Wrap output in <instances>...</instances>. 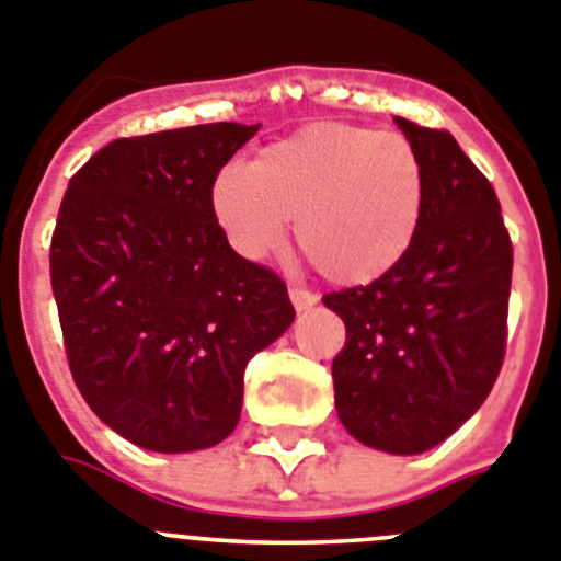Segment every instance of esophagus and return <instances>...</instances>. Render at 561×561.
Wrapping results in <instances>:
<instances>
[{
  "label": "esophagus",
  "mask_w": 561,
  "mask_h": 561,
  "mask_svg": "<svg viewBox=\"0 0 561 561\" xmlns=\"http://www.w3.org/2000/svg\"><path fill=\"white\" fill-rule=\"evenodd\" d=\"M290 301H293V307H296V310L299 312H305V310H310L312 305H316V293H310V290H305V287H290Z\"/></svg>",
  "instance_id": "esophagus-1"
}]
</instances>
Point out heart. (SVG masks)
<instances>
[{"mask_svg": "<svg viewBox=\"0 0 561 561\" xmlns=\"http://www.w3.org/2000/svg\"><path fill=\"white\" fill-rule=\"evenodd\" d=\"M427 179L402 134L312 123L262 148L249 168H224L209 190L211 215L245 260H265L287 234L335 285L391 274L425 218Z\"/></svg>", "mask_w": 561, "mask_h": 561, "instance_id": "obj_1", "label": "heart"}]
</instances>
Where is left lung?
I'll return each mask as SVG.
<instances>
[{
	"label": "left lung",
	"mask_w": 561,
	"mask_h": 561,
	"mask_svg": "<svg viewBox=\"0 0 561 561\" xmlns=\"http://www.w3.org/2000/svg\"><path fill=\"white\" fill-rule=\"evenodd\" d=\"M397 125L425 164L416 243L391 274L327 293L324 305L346 327L332 360L343 427L366 447L416 456L456 433L501 375L514 256L501 201L453 134Z\"/></svg>",
	"instance_id": "8db88e82"
}]
</instances>
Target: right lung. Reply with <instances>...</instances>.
Segmentation results:
<instances>
[{"label": "right lung", "mask_w": 561, "mask_h": 561, "mask_svg": "<svg viewBox=\"0 0 561 561\" xmlns=\"http://www.w3.org/2000/svg\"><path fill=\"white\" fill-rule=\"evenodd\" d=\"M260 125L114 139L69 179L49 245L69 371L111 431L153 453L237 427L251 357L293 324L287 287L226 240L209 190Z\"/></svg>", "instance_id": "1"}]
</instances>
